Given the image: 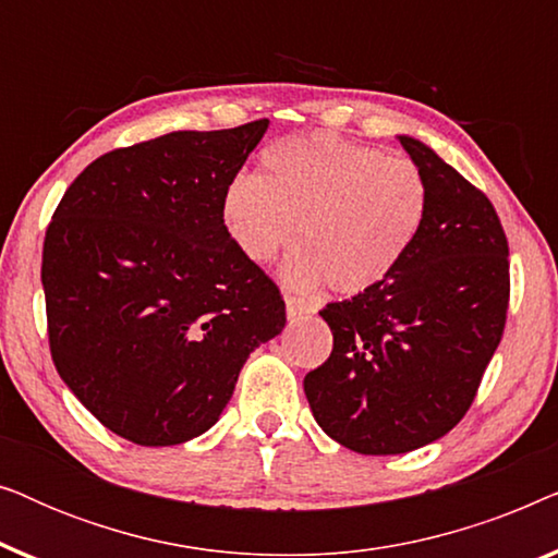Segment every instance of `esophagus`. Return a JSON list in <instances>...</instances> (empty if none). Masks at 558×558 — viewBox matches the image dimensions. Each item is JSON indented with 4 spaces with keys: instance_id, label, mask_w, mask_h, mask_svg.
<instances>
[{
    "instance_id": "obj_1",
    "label": "esophagus",
    "mask_w": 558,
    "mask_h": 558,
    "mask_svg": "<svg viewBox=\"0 0 558 558\" xmlns=\"http://www.w3.org/2000/svg\"><path fill=\"white\" fill-rule=\"evenodd\" d=\"M310 312H315V310H312L304 300H300V296H287V317L289 319L304 317V315H310Z\"/></svg>"
}]
</instances>
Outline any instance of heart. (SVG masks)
Masks as SVG:
<instances>
[{
  "label": "heart",
  "mask_w": 558,
  "mask_h": 558,
  "mask_svg": "<svg viewBox=\"0 0 558 558\" xmlns=\"http://www.w3.org/2000/svg\"><path fill=\"white\" fill-rule=\"evenodd\" d=\"M429 210L422 167L332 134L289 136L223 193V223L251 262L266 264L292 241L284 281L361 294L399 269Z\"/></svg>",
  "instance_id": "1"
}]
</instances>
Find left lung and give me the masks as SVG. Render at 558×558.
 <instances>
[{
  "label": "left lung",
  "mask_w": 558,
  "mask_h": 558,
  "mask_svg": "<svg viewBox=\"0 0 558 558\" xmlns=\"http://www.w3.org/2000/svg\"><path fill=\"white\" fill-rule=\"evenodd\" d=\"M429 210L391 277L319 312L332 353L304 376L317 424L361 454H403L462 422L500 345L510 302L508 239L483 190L422 142Z\"/></svg>",
  "instance_id": "1"
}]
</instances>
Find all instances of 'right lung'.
I'll return each mask as SVG.
<instances>
[{
  "label": "right lung",
  "instance_id": "right-lung-1",
  "mask_svg": "<svg viewBox=\"0 0 558 558\" xmlns=\"http://www.w3.org/2000/svg\"><path fill=\"white\" fill-rule=\"evenodd\" d=\"M269 119L172 132L94 159L43 243L52 363L119 437L170 447L210 429L239 373L287 325L279 287L235 246L223 193Z\"/></svg>",
  "mask_w": 558,
  "mask_h": 558
}]
</instances>
